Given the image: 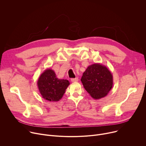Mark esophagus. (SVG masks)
Segmentation results:
<instances>
[{
    "label": "esophagus",
    "mask_w": 146,
    "mask_h": 146,
    "mask_svg": "<svg viewBox=\"0 0 146 146\" xmlns=\"http://www.w3.org/2000/svg\"><path fill=\"white\" fill-rule=\"evenodd\" d=\"M71 81H72V82H78V78H71Z\"/></svg>",
    "instance_id": "34e87169"
}]
</instances>
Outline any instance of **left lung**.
<instances>
[{
	"label": "left lung",
	"instance_id": "1",
	"mask_svg": "<svg viewBox=\"0 0 146 146\" xmlns=\"http://www.w3.org/2000/svg\"><path fill=\"white\" fill-rule=\"evenodd\" d=\"M80 80L85 90L96 100L104 98L113 86L112 74L106 66L100 63L89 66Z\"/></svg>",
	"mask_w": 146,
	"mask_h": 146
}]
</instances>
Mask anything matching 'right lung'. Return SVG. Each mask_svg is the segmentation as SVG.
<instances>
[{
  "mask_svg": "<svg viewBox=\"0 0 146 146\" xmlns=\"http://www.w3.org/2000/svg\"><path fill=\"white\" fill-rule=\"evenodd\" d=\"M66 79L57 78L54 71L46 69L38 78L37 85L42 98L49 102H58L62 98L70 85Z\"/></svg>",
  "mask_w": 146,
  "mask_h": 146,
  "instance_id": "right-lung-1",
  "label": "right lung"
}]
</instances>
